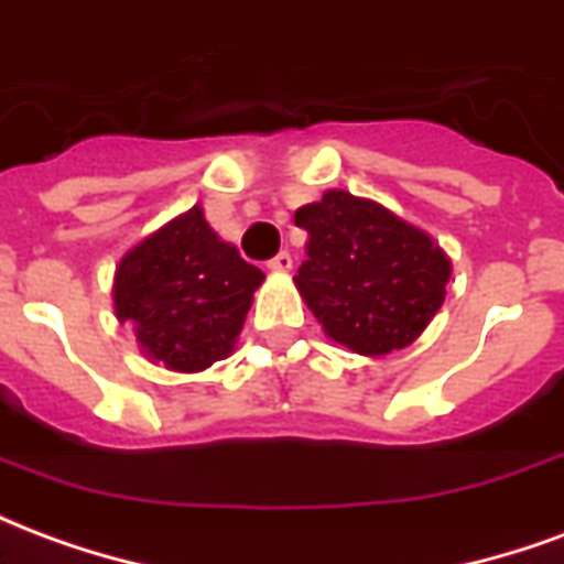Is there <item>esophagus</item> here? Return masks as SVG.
I'll return each instance as SVG.
<instances>
[{
    "label": "esophagus",
    "instance_id": "1",
    "mask_svg": "<svg viewBox=\"0 0 564 564\" xmlns=\"http://www.w3.org/2000/svg\"><path fill=\"white\" fill-rule=\"evenodd\" d=\"M269 269H271V271H278V274H286V271L293 269V257H290L286 250H281L278 257L269 259Z\"/></svg>",
    "mask_w": 564,
    "mask_h": 564
}]
</instances>
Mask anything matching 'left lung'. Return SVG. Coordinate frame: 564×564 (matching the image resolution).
Wrapping results in <instances>:
<instances>
[{
    "mask_svg": "<svg viewBox=\"0 0 564 564\" xmlns=\"http://www.w3.org/2000/svg\"><path fill=\"white\" fill-rule=\"evenodd\" d=\"M307 259L293 281L332 341L359 356L414 344L432 323L449 281L435 238L375 198L326 189L295 210Z\"/></svg>",
    "mask_w": 564,
    "mask_h": 564,
    "instance_id": "1",
    "label": "left lung"
}]
</instances>
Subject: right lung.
Masks as SVG:
<instances>
[{"mask_svg": "<svg viewBox=\"0 0 564 564\" xmlns=\"http://www.w3.org/2000/svg\"><path fill=\"white\" fill-rule=\"evenodd\" d=\"M262 281L193 205L120 259L115 314L150 362L196 375L232 354Z\"/></svg>", "mask_w": 564, "mask_h": 564, "instance_id": "add662e5", "label": "right lung"}]
</instances>
